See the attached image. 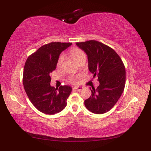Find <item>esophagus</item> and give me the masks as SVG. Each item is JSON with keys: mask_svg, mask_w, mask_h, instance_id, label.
Wrapping results in <instances>:
<instances>
[{"mask_svg": "<svg viewBox=\"0 0 151 151\" xmlns=\"http://www.w3.org/2000/svg\"><path fill=\"white\" fill-rule=\"evenodd\" d=\"M82 88H83L81 87V86H75V87L73 88V89H74V90H75V91H80L81 90H82Z\"/></svg>", "mask_w": 151, "mask_h": 151, "instance_id": "esophagus-1", "label": "esophagus"}]
</instances>
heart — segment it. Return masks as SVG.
Instances as JSON below:
<instances>
[{
  "label": "heart",
  "mask_w": 151,
  "mask_h": 151,
  "mask_svg": "<svg viewBox=\"0 0 151 151\" xmlns=\"http://www.w3.org/2000/svg\"><path fill=\"white\" fill-rule=\"evenodd\" d=\"M70 54H71V56L74 60L76 61V62H78V61L81 60L83 58H86V54L83 52V51L81 49H78V48H73V49L70 50ZM64 60V56L63 54H61L59 56L58 60L57 62V66L60 67L63 62ZM70 81L71 82H76V80L75 78H70Z\"/></svg>",
  "instance_id": "1"
}]
</instances>
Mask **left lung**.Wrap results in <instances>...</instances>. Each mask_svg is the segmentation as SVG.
<instances>
[{"mask_svg": "<svg viewBox=\"0 0 151 151\" xmlns=\"http://www.w3.org/2000/svg\"><path fill=\"white\" fill-rule=\"evenodd\" d=\"M88 56V68L98 76L99 86L93 88L90 97L84 101L86 108L92 113L102 114L114 106L124 91L126 80L124 65L115 51L97 41L76 43Z\"/></svg>", "mask_w": 151, "mask_h": 151, "instance_id": "1", "label": "left lung"}]
</instances>
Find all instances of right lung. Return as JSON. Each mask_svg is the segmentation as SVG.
I'll list each match as a JSON object with an SVG mask.
<instances>
[{
  "mask_svg": "<svg viewBox=\"0 0 151 151\" xmlns=\"http://www.w3.org/2000/svg\"><path fill=\"white\" fill-rule=\"evenodd\" d=\"M71 43L52 42L41 47L28 58L23 70L24 90L28 99L38 110L52 115L59 113L67 105L72 91L69 86L59 89L50 86V73L56 69L62 51Z\"/></svg>",
  "mask_w": 151,
  "mask_h": 151,
  "instance_id": "right-lung-1",
  "label": "right lung"
}]
</instances>
